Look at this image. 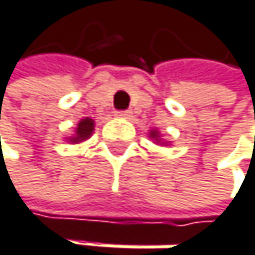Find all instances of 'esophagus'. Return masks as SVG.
Wrapping results in <instances>:
<instances>
[{
	"label": "esophagus",
	"instance_id": "1",
	"mask_svg": "<svg viewBox=\"0 0 255 255\" xmlns=\"http://www.w3.org/2000/svg\"><path fill=\"white\" fill-rule=\"evenodd\" d=\"M116 116L119 117V119H130L131 113L130 111H119V113H116Z\"/></svg>",
	"mask_w": 255,
	"mask_h": 255
}]
</instances>
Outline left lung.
Listing matches in <instances>:
<instances>
[{"mask_svg": "<svg viewBox=\"0 0 255 255\" xmlns=\"http://www.w3.org/2000/svg\"><path fill=\"white\" fill-rule=\"evenodd\" d=\"M149 138L155 142V144H160V145H169L171 142L169 141H164L163 138H161V133L156 130V128H152L150 131H149Z\"/></svg>", "mask_w": 255, "mask_h": 255, "instance_id": "obj_1", "label": "left lung"}]
</instances>
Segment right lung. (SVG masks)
Masks as SVG:
<instances>
[{"label":"right lung","instance_id":"obj_1","mask_svg":"<svg viewBox=\"0 0 255 255\" xmlns=\"http://www.w3.org/2000/svg\"><path fill=\"white\" fill-rule=\"evenodd\" d=\"M94 128H95V121L91 119V117H83V119L76 124L73 134L67 136L65 141L70 144H81L91 138L94 133Z\"/></svg>","mask_w":255,"mask_h":255}]
</instances>
